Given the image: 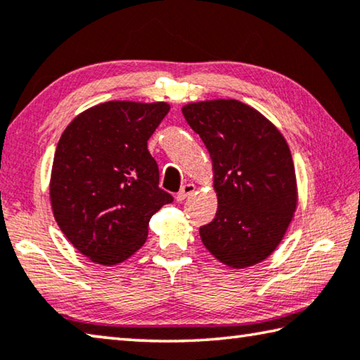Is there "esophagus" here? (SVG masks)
I'll return each instance as SVG.
<instances>
[{
    "label": "esophagus",
    "mask_w": 360,
    "mask_h": 360,
    "mask_svg": "<svg viewBox=\"0 0 360 360\" xmlns=\"http://www.w3.org/2000/svg\"><path fill=\"white\" fill-rule=\"evenodd\" d=\"M193 191H195V186H193V184H184V186L181 187V191L178 192V195H176V200H178V202L186 200V198L189 197Z\"/></svg>",
    "instance_id": "esophagus-1"
}]
</instances>
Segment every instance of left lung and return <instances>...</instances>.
I'll return each mask as SVG.
<instances>
[{
	"label": "left lung",
	"mask_w": 360,
	"mask_h": 360,
	"mask_svg": "<svg viewBox=\"0 0 360 360\" xmlns=\"http://www.w3.org/2000/svg\"><path fill=\"white\" fill-rule=\"evenodd\" d=\"M213 162L218 211L200 227L208 252L242 269L266 259L296 208V178L287 141L258 110L233 99L182 107Z\"/></svg>",
	"instance_id": "1"
}]
</instances>
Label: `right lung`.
<instances>
[{
  "mask_svg": "<svg viewBox=\"0 0 360 360\" xmlns=\"http://www.w3.org/2000/svg\"><path fill=\"white\" fill-rule=\"evenodd\" d=\"M168 112L167 102L110 101L79 113L60 136L49 186L54 218L98 264L138 252L152 214L173 202L158 187V165L147 149Z\"/></svg>",
  "mask_w": 360,
  "mask_h": 360,
  "instance_id": "add662e5",
  "label": "right lung"
}]
</instances>
